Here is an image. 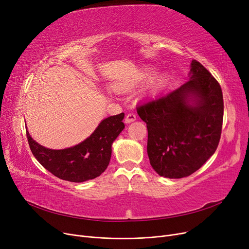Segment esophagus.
I'll list each match as a JSON object with an SVG mask.
<instances>
[{
    "mask_svg": "<svg viewBox=\"0 0 249 249\" xmlns=\"http://www.w3.org/2000/svg\"><path fill=\"white\" fill-rule=\"evenodd\" d=\"M136 120V115L134 113H129L125 117V122L126 123H131Z\"/></svg>",
    "mask_w": 249,
    "mask_h": 249,
    "instance_id": "esophagus-1",
    "label": "esophagus"
}]
</instances>
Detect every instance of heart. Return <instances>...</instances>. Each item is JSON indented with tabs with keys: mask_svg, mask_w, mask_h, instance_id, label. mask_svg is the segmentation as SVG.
<instances>
[{
	"mask_svg": "<svg viewBox=\"0 0 249 249\" xmlns=\"http://www.w3.org/2000/svg\"><path fill=\"white\" fill-rule=\"evenodd\" d=\"M150 75V71L149 70H145L144 71H143L136 80L134 82H125V83H119V84H116L115 85V89H118V90H123V89H126L127 88L131 87L134 83L136 82H139V81H142L144 80V78H148V76Z\"/></svg>",
	"mask_w": 249,
	"mask_h": 249,
	"instance_id": "1",
	"label": "heart"
}]
</instances>
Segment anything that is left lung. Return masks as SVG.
<instances>
[{
  "label": "left lung",
  "mask_w": 249,
  "mask_h": 249,
  "mask_svg": "<svg viewBox=\"0 0 249 249\" xmlns=\"http://www.w3.org/2000/svg\"><path fill=\"white\" fill-rule=\"evenodd\" d=\"M190 74L191 80L177 89L137 107L147 127L150 164L169 178L198 171L216 151L222 132L224 103L219 83L197 60L192 61Z\"/></svg>",
  "instance_id": "1"
}]
</instances>
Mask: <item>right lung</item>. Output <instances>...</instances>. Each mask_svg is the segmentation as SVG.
<instances>
[{"instance_id": "right-lung-1", "label": "right lung", "mask_w": 249, "mask_h": 249, "mask_svg": "<svg viewBox=\"0 0 249 249\" xmlns=\"http://www.w3.org/2000/svg\"><path fill=\"white\" fill-rule=\"evenodd\" d=\"M124 113L104 119L89 138L67 149H48L33 140L26 131L30 149L44 168L58 178L82 182L102 175L110 162L112 143L125 125Z\"/></svg>"}]
</instances>
